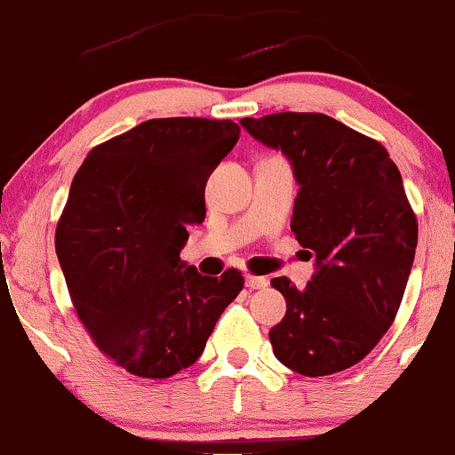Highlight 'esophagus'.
<instances>
[{
    "label": "esophagus",
    "instance_id": "esophagus-1",
    "mask_svg": "<svg viewBox=\"0 0 455 455\" xmlns=\"http://www.w3.org/2000/svg\"><path fill=\"white\" fill-rule=\"evenodd\" d=\"M269 284L267 278H263V275H245V286L252 291L257 289H265V286Z\"/></svg>",
    "mask_w": 455,
    "mask_h": 455
}]
</instances>
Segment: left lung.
I'll return each instance as SVG.
<instances>
[{"instance_id":"1","label":"left lung","mask_w":455,"mask_h":455,"mask_svg":"<svg viewBox=\"0 0 455 455\" xmlns=\"http://www.w3.org/2000/svg\"><path fill=\"white\" fill-rule=\"evenodd\" d=\"M239 124L291 162L299 184L291 231L316 267L306 289L271 280L286 299L269 331L275 359L304 377L342 372L391 327L415 260L417 220L398 166L377 140L323 113Z\"/></svg>"}]
</instances>
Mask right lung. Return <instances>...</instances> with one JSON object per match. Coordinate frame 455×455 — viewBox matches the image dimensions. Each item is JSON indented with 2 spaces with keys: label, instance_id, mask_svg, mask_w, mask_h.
Masks as SVG:
<instances>
[{
  "label": "right lung",
  "instance_id": "add662e5",
  "mask_svg": "<svg viewBox=\"0 0 455 455\" xmlns=\"http://www.w3.org/2000/svg\"><path fill=\"white\" fill-rule=\"evenodd\" d=\"M231 119H149L87 154L55 231L72 304L104 355L169 379L205 351L243 275H201L180 259L205 220V184L235 148Z\"/></svg>",
  "mask_w": 455,
  "mask_h": 455
}]
</instances>
